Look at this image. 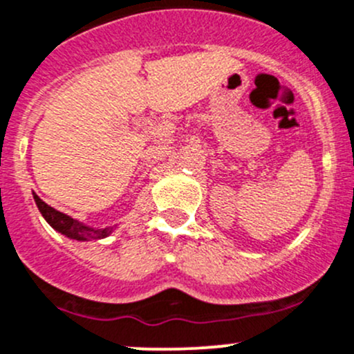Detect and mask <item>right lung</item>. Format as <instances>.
<instances>
[{
	"mask_svg": "<svg viewBox=\"0 0 354 354\" xmlns=\"http://www.w3.org/2000/svg\"><path fill=\"white\" fill-rule=\"evenodd\" d=\"M33 200H35L37 208L42 214V217L46 218L47 224H49L52 229H55L57 232H61L62 236L69 237V239L74 241H96V239H105L109 237L111 232L115 230V227H105V229H96V227H89L83 222L76 221V218L69 217V215L62 214V212L55 210L50 205H47L44 200H40L39 196L33 193Z\"/></svg>",
	"mask_w": 354,
	"mask_h": 354,
	"instance_id": "1",
	"label": "right lung"
}]
</instances>
